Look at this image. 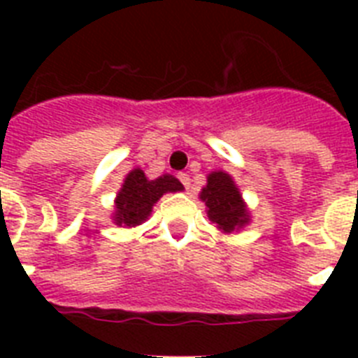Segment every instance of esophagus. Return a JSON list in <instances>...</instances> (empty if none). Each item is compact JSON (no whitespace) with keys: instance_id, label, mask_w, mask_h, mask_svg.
Masks as SVG:
<instances>
[{"instance_id":"1","label":"esophagus","mask_w":358,"mask_h":358,"mask_svg":"<svg viewBox=\"0 0 358 358\" xmlns=\"http://www.w3.org/2000/svg\"><path fill=\"white\" fill-rule=\"evenodd\" d=\"M177 177H179V181H181V185L185 186L186 189H188V188H189V185H192V179H189L188 173L181 172V173H179V176H177Z\"/></svg>"}]
</instances>
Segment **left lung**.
Instances as JSON below:
<instances>
[{
	"mask_svg": "<svg viewBox=\"0 0 358 358\" xmlns=\"http://www.w3.org/2000/svg\"><path fill=\"white\" fill-rule=\"evenodd\" d=\"M201 201L206 204L208 217L224 233H233L251 220L240 189L229 173L217 170L208 176V185L202 188Z\"/></svg>",
	"mask_w": 358,
	"mask_h": 358,
	"instance_id": "1",
	"label": "left lung"
}]
</instances>
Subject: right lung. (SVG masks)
Masks as SVG:
<instances>
[{
    "label": "right lung",
    "instance_id": "1",
    "mask_svg": "<svg viewBox=\"0 0 358 358\" xmlns=\"http://www.w3.org/2000/svg\"><path fill=\"white\" fill-rule=\"evenodd\" d=\"M181 182L170 173L150 181V179H147L143 170L134 169L127 173L118 195H116V210L113 215V220H115L116 226H140L152 213V206L164 194L181 192Z\"/></svg>",
    "mask_w": 358,
    "mask_h": 358
}]
</instances>
